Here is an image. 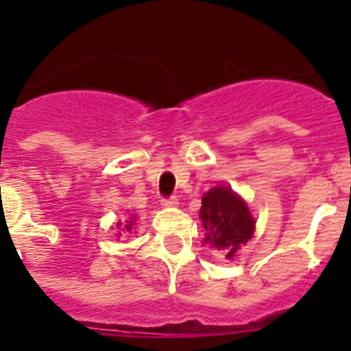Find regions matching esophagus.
Listing matches in <instances>:
<instances>
[{"instance_id": "1", "label": "esophagus", "mask_w": 351, "mask_h": 351, "mask_svg": "<svg viewBox=\"0 0 351 351\" xmlns=\"http://www.w3.org/2000/svg\"><path fill=\"white\" fill-rule=\"evenodd\" d=\"M162 206H164V208H176V206H178V198L176 197L164 198V200H162Z\"/></svg>"}]
</instances>
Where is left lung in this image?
Returning a JSON list of instances; mask_svg holds the SVG:
<instances>
[{
  "mask_svg": "<svg viewBox=\"0 0 351 351\" xmlns=\"http://www.w3.org/2000/svg\"><path fill=\"white\" fill-rule=\"evenodd\" d=\"M200 220L206 230L204 244L224 251L226 258H233L255 231L250 208L231 187L217 186L204 193Z\"/></svg>",
  "mask_w": 351,
  "mask_h": 351,
  "instance_id": "obj_1",
  "label": "left lung"
}]
</instances>
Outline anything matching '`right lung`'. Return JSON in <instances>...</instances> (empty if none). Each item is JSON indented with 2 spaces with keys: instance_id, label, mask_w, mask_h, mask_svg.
Here are the masks:
<instances>
[{
  "instance_id": "add662e5",
  "label": "right lung",
  "mask_w": 351,
  "mask_h": 351,
  "mask_svg": "<svg viewBox=\"0 0 351 351\" xmlns=\"http://www.w3.org/2000/svg\"><path fill=\"white\" fill-rule=\"evenodd\" d=\"M118 226H121V224H118ZM131 230H132V220H129L125 226V231H131ZM118 237H121V233H118Z\"/></svg>"
}]
</instances>
